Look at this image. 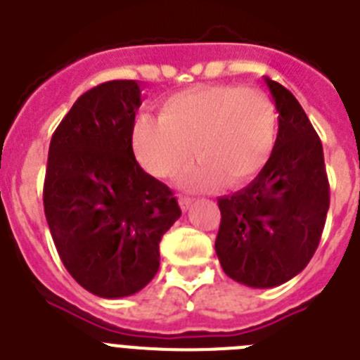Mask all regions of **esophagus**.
<instances>
[{
    "label": "esophagus",
    "mask_w": 360,
    "mask_h": 360,
    "mask_svg": "<svg viewBox=\"0 0 360 360\" xmlns=\"http://www.w3.org/2000/svg\"><path fill=\"white\" fill-rule=\"evenodd\" d=\"M193 202H195V198H189V196H182V198H180V207H182L184 211H187V209L193 205Z\"/></svg>",
    "instance_id": "obj_1"
}]
</instances>
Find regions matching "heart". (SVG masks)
Returning a JSON list of instances; mask_svg holds the SVG:
<instances>
[{
  "label": "heart",
  "instance_id": "heart-1",
  "mask_svg": "<svg viewBox=\"0 0 360 360\" xmlns=\"http://www.w3.org/2000/svg\"><path fill=\"white\" fill-rule=\"evenodd\" d=\"M278 136V110L269 94L238 84H214L171 95L162 117L136 115L133 149L148 173L174 176L195 153L202 160L182 178L189 189H203L225 176L241 186L263 171Z\"/></svg>",
  "mask_w": 360,
  "mask_h": 360
}]
</instances>
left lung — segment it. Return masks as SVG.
Returning <instances> with one entry per match:
<instances>
[{
    "label": "left lung",
    "mask_w": 360,
    "mask_h": 360,
    "mask_svg": "<svg viewBox=\"0 0 360 360\" xmlns=\"http://www.w3.org/2000/svg\"><path fill=\"white\" fill-rule=\"evenodd\" d=\"M265 82L279 113L274 151L249 186L218 198L214 243L225 274L252 288L278 287L308 265L330 207L321 139L297 98Z\"/></svg>",
    "instance_id": "obj_1"
}]
</instances>
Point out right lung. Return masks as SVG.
Masks as SVG:
<instances>
[{"label":"right lung","instance_id":"1","mask_svg":"<svg viewBox=\"0 0 360 360\" xmlns=\"http://www.w3.org/2000/svg\"><path fill=\"white\" fill-rule=\"evenodd\" d=\"M135 81H108L75 101L53 131L43 203L63 265L98 297H126L155 278L158 243L180 218L173 191L142 169L131 144Z\"/></svg>","mask_w":360,"mask_h":360}]
</instances>
